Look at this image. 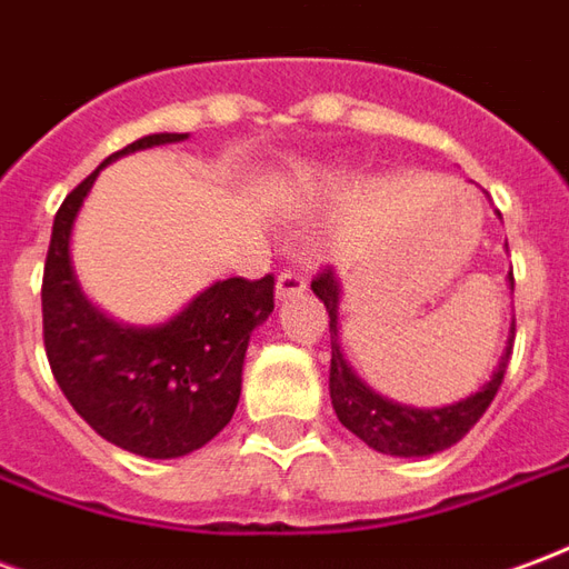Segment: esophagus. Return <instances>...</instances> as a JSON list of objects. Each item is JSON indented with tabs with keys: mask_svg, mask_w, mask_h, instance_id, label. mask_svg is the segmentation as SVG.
Returning <instances> with one entry per match:
<instances>
[{
	"mask_svg": "<svg viewBox=\"0 0 569 569\" xmlns=\"http://www.w3.org/2000/svg\"><path fill=\"white\" fill-rule=\"evenodd\" d=\"M308 289V277L296 268H289L277 277V298H292V296H301Z\"/></svg>",
	"mask_w": 569,
	"mask_h": 569,
	"instance_id": "1",
	"label": "esophagus"
}]
</instances>
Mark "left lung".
<instances>
[{
    "mask_svg": "<svg viewBox=\"0 0 569 569\" xmlns=\"http://www.w3.org/2000/svg\"><path fill=\"white\" fill-rule=\"evenodd\" d=\"M509 283L515 286V277L509 273ZM310 289L317 292L326 310H329V332H332V366H329V393L338 420L345 423L353 436L366 441L369 448L390 457H429L445 448H451L463 439L469 429L476 427L478 418L488 411L493 396L500 390L502 375L509 369L515 341V322L509 329L506 353L500 357V366L490 375V381L478 393L466 396L460 402L445 408H411L399 406L378 396L371 387L359 381L353 369L347 366L341 345H338V301H341V286L332 268H322Z\"/></svg>",
    "mask_w": 569,
    "mask_h": 569,
    "instance_id": "left-lung-1",
    "label": "left lung"
}]
</instances>
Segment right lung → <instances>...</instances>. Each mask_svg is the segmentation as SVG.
<instances>
[{"label": "right lung", "instance_id": "obj_1", "mask_svg": "<svg viewBox=\"0 0 569 569\" xmlns=\"http://www.w3.org/2000/svg\"><path fill=\"white\" fill-rule=\"evenodd\" d=\"M151 133L109 154L60 203L42 277L44 353L54 381L106 441L151 460L203 448L234 418L249 335L271 317L273 277L219 280L170 322L133 329L109 320L81 296L69 237L93 179L130 151L182 142Z\"/></svg>", "mask_w": 569, "mask_h": 569}]
</instances>
